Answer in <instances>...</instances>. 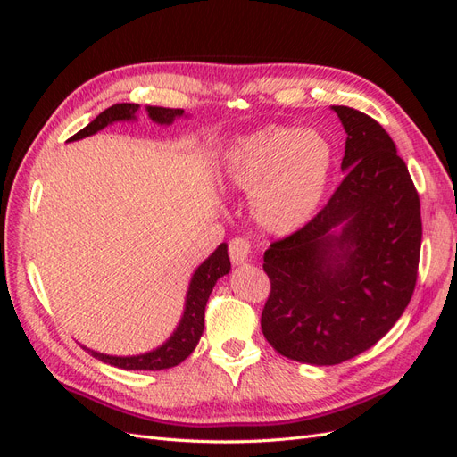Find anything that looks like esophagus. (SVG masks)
Returning <instances> with one entry per match:
<instances>
[{"label": "esophagus", "mask_w": 457, "mask_h": 457, "mask_svg": "<svg viewBox=\"0 0 457 457\" xmlns=\"http://www.w3.org/2000/svg\"><path fill=\"white\" fill-rule=\"evenodd\" d=\"M228 255H230V261L232 265H245L247 261H250V255H252V244L250 240L245 238H234L230 240L228 244Z\"/></svg>", "instance_id": "34e87169"}]
</instances>
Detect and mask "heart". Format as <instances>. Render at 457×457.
Returning a JSON list of instances; mask_svg holds the SVG:
<instances>
[{
	"instance_id": "heart-1",
	"label": "heart",
	"mask_w": 457,
	"mask_h": 457,
	"mask_svg": "<svg viewBox=\"0 0 457 457\" xmlns=\"http://www.w3.org/2000/svg\"><path fill=\"white\" fill-rule=\"evenodd\" d=\"M334 160V146L322 133L267 126L228 148L223 179L250 195L252 217L262 230L292 234L320 207Z\"/></svg>"
}]
</instances>
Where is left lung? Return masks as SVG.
Listing matches in <instances>:
<instances>
[{
    "instance_id": "left-lung-1",
    "label": "left lung",
    "mask_w": 457,
    "mask_h": 457,
    "mask_svg": "<svg viewBox=\"0 0 457 457\" xmlns=\"http://www.w3.org/2000/svg\"><path fill=\"white\" fill-rule=\"evenodd\" d=\"M347 133L343 183L324 210L270 244L262 336L282 356L334 366L373 347L403 316L418 280L420 196L379 123L331 106Z\"/></svg>"
}]
</instances>
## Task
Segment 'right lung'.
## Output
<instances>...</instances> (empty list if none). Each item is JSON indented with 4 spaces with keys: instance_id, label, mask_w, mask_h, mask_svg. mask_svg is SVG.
I'll return each instance as SVG.
<instances>
[{
    "instance_id": "1",
    "label": "right lung",
    "mask_w": 457,
    "mask_h": 457,
    "mask_svg": "<svg viewBox=\"0 0 457 457\" xmlns=\"http://www.w3.org/2000/svg\"><path fill=\"white\" fill-rule=\"evenodd\" d=\"M137 110H139V104H133V103H120V104L110 106L104 110V112L96 116L89 126L78 131L71 141L86 139V137H91L96 131L104 129L106 126H112L116 121H135ZM145 110L148 112V118L154 123H158V126H171L177 118L185 116V110L181 108L146 106ZM227 247L228 245L225 242L220 244L217 250L195 270V274H192L188 289H187L185 311H183L181 320H179L173 334L165 339L160 347L141 354H133V356H114V354H104L87 347L86 349L95 358H99L101 362L121 368V370L154 371V370H168L181 364L185 358L190 356V353L196 349V345L204 334V312H205L207 299H210L213 286L217 284L220 276L230 272V259H228Z\"/></svg>"
}]
</instances>
